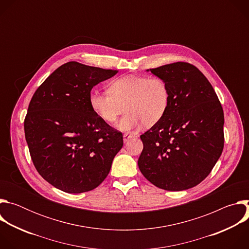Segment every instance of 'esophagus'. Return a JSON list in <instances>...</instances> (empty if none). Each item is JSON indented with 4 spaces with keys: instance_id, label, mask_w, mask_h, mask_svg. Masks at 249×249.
Returning <instances> with one entry per match:
<instances>
[{
    "instance_id": "esophagus-1",
    "label": "esophagus",
    "mask_w": 249,
    "mask_h": 249,
    "mask_svg": "<svg viewBox=\"0 0 249 249\" xmlns=\"http://www.w3.org/2000/svg\"><path fill=\"white\" fill-rule=\"evenodd\" d=\"M131 138H133V135L132 134H128V133H125L123 135V140H124V143H126L127 141H129Z\"/></svg>"
}]
</instances>
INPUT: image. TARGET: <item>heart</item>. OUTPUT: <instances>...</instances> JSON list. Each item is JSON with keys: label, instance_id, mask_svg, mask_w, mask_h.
<instances>
[{"label": "heart", "instance_id": "heart-1", "mask_svg": "<svg viewBox=\"0 0 249 249\" xmlns=\"http://www.w3.org/2000/svg\"><path fill=\"white\" fill-rule=\"evenodd\" d=\"M170 102L166 82L158 76L128 75L112 81L108 91L92 90L89 103L94 113L105 123L114 124L126 110L118 123V129L131 131L142 122L153 126L165 115Z\"/></svg>", "mask_w": 249, "mask_h": 249}]
</instances>
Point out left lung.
<instances>
[{
	"label": "left lung",
	"instance_id": "1",
	"mask_svg": "<svg viewBox=\"0 0 249 249\" xmlns=\"http://www.w3.org/2000/svg\"><path fill=\"white\" fill-rule=\"evenodd\" d=\"M150 71L166 82L170 102L163 118L141 135L144 149L138 165L157 187L186 190L202 182L222 155V104L192 64L176 62Z\"/></svg>",
	"mask_w": 249,
	"mask_h": 249
}]
</instances>
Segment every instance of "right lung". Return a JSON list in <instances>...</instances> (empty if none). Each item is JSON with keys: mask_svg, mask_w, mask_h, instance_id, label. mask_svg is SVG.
I'll use <instances>...</instances> for the list:
<instances>
[{"mask_svg": "<svg viewBox=\"0 0 249 249\" xmlns=\"http://www.w3.org/2000/svg\"><path fill=\"white\" fill-rule=\"evenodd\" d=\"M117 72L68 62L29 102L24 133L32 162L47 182L64 192L96 188L123 146L122 133L102 121L89 103L91 89Z\"/></svg>", "mask_w": 249, "mask_h": 249, "instance_id": "add662e5", "label": "right lung"}]
</instances>
